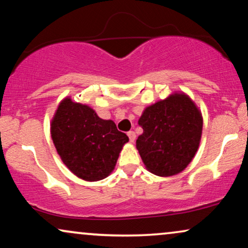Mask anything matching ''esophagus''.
I'll return each mask as SVG.
<instances>
[{"mask_svg": "<svg viewBox=\"0 0 248 248\" xmlns=\"http://www.w3.org/2000/svg\"><path fill=\"white\" fill-rule=\"evenodd\" d=\"M128 137H129V140L131 143H134L135 140H136V134H135L134 131H129V133H128Z\"/></svg>", "mask_w": 248, "mask_h": 248, "instance_id": "34e87169", "label": "esophagus"}]
</instances>
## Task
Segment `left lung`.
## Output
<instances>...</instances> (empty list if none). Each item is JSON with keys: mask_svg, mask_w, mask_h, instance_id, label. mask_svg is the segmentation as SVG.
<instances>
[{"mask_svg": "<svg viewBox=\"0 0 248 248\" xmlns=\"http://www.w3.org/2000/svg\"><path fill=\"white\" fill-rule=\"evenodd\" d=\"M138 124L143 134L136 147L146 170L158 177L180 173L200 147L202 112L189 95L174 91L144 108Z\"/></svg>", "mask_w": 248, "mask_h": 248, "instance_id": "1", "label": "left lung"}]
</instances>
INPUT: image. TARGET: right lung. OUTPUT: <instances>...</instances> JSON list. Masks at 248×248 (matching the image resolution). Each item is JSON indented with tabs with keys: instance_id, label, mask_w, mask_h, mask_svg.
<instances>
[{
	"instance_id": "obj_1",
	"label": "right lung",
	"mask_w": 248,
	"mask_h": 248,
	"mask_svg": "<svg viewBox=\"0 0 248 248\" xmlns=\"http://www.w3.org/2000/svg\"><path fill=\"white\" fill-rule=\"evenodd\" d=\"M51 137L62 162L85 181L110 176L124 145L129 141L113 121L101 119L90 105L74 102L70 96L54 112Z\"/></svg>"
}]
</instances>
